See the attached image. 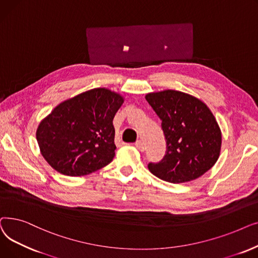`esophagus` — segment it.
Here are the masks:
<instances>
[{
    "mask_svg": "<svg viewBox=\"0 0 258 258\" xmlns=\"http://www.w3.org/2000/svg\"><path fill=\"white\" fill-rule=\"evenodd\" d=\"M136 147L137 148L140 150V151H144L145 150V144L142 142V141H138L137 143H136Z\"/></svg>",
    "mask_w": 258,
    "mask_h": 258,
    "instance_id": "obj_1",
    "label": "esophagus"
}]
</instances>
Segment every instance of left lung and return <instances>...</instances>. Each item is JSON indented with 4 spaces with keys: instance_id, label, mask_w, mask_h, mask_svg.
<instances>
[{
    "instance_id": "left-lung-1",
    "label": "left lung",
    "mask_w": 258,
    "mask_h": 258,
    "mask_svg": "<svg viewBox=\"0 0 258 258\" xmlns=\"http://www.w3.org/2000/svg\"><path fill=\"white\" fill-rule=\"evenodd\" d=\"M146 100L162 120L167 150L148 168L163 180L179 183L205 174L218 159L222 133L202 101L176 90L148 93Z\"/></svg>"
}]
</instances>
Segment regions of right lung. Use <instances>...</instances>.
<instances>
[{
	"instance_id": "right-lung-1",
	"label": "right lung",
	"mask_w": 258,
	"mask_h": 258,
	"mask_svg": "<svg viewBox=\"0 0 258 258\" xmlns=\"http://www.w3.org/2000/svg\"><path fill=\"white\" fill-rule=\"evenodd\" d=\"M122 102L119 94L96 88L57 105L36 129L47 163L68 176L87 175L111 163L113 118Z\"/></svg>"
}]
</instances>
